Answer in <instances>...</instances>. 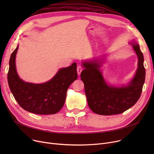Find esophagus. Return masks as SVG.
I'll use <instances>...</instances> for the list:
<instances>
[{
    "label": "esophagus",
    "mask_w": 154,
    "mask_h": 154,
    "mask_svg": "<svg viewBox=\"0 0 154 154\" xmlns=\"http://www.w3.org/2000/svg\"><path fill=\"white\" fill-rule=\"evenodd\" d=\"M82 70V67L79 65V66H77V74L79 75H80V73H81Z\"/></svg>",
    "instance_id": "esophagus-1"
}]
</instances>
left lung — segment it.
I'll list each match as a JSON object with an SVG mask.
<instances>
[{"label": "left lung", "mask_w": 154, "mask_h": 154, "mask_svg": "<svg viewBox=\"0 0 154 154\" xmlns=\"http://www.w3.org/2000/svg\"><path fill=\"white\" fill-rule=\"evenodd\" d=\"M131 44L138 57V68L127 85L116 87L107 83L100 69L103 59L82 62L84 69L80 77L84 84L88 107L95 114H119L134 106L139 99L145 78L143 55L138 44L133 40Z\"/></svg>", "instance_id": "left-lung-1"}]
</instances>
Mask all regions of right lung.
I'll use <instances>...</instances> for the list:
<instances>
[{"label":"right lung","instance_id":"obj_1","mask_svg":"<svg viewBox=\"0 0 154 154\" xmlns=\"http://www.w3.org/2000/svg\"><path fill=\"white\" fill-rule=\"evenodd\" d=\"M19 45L12 53L9 60L7 80L15 99L19 106L29 112L40 115L55 114L63 106L67 91L77 79V63L60 69L48 81L33 84L22 80L15 66Z\"/></svg>","mask_w":154,"mask_h":154}]
</instances>
